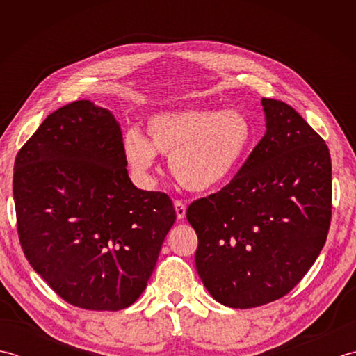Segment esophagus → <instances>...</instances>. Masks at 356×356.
<instances>
[{
	"label": "esophagus",
	"mask_w": 356,
	"mask_h": 356,
	"mask_svg": "<svg viewBox=\"0 0 356 356\" xmlns=\"http://www.w3.org/2000/svg\"><path fill=\"white\" fill-rule=\"evenodd\" d=\"M174 209H176V216H177L179 220H182V218L186 214V205H185V203L180 202V200H176V202H174Z\"/></svg>",
	"instance_id": "obj_1"
}]
</instances>
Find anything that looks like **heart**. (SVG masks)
<instances>
[{
    "label": "heart",
    "instance_id": "obj_1",
    "mask_svg": "<svg viewBox=\"0 0 356 356\" xmlns=\"http://www.w3.org/2000/svg\"><path fill=\"white\" fill-rule=\"evenodd\" d=\"M148 140L136 130L124 136L128 165L147 177L157 154H170V171L191 193H208L228 184L243 163L254 128L238 110L182 108L151 116Z\"/></svg>",
    "mask_w": 356,
    "mask_h": 356
}]
</instances>
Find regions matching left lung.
<instances>
[{
	"label": "left lung",
	"instance_id": "obj_1",
	"mask_svg": "<svg viewBox=\"0 0 356 356\" xmlns=\"http://www.w3.org/2000/svg\"><path fill=\"white\" fill-rule=\"evenodd\" d=\"M261 105L266 133L236 177L186 211L200 280L236 309L291 292L320 255L332 217L326 142L291 105L266 97Z\"/></svg>",
	"mask_w": 356,
	"mask_h": 356
}]
</instances>
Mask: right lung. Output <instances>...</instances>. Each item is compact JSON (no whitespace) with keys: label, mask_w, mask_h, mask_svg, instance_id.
I'll return each instance as SVG.
<instances>
[{"label":"right lung","mask_w":356,"mask_h":356,"mask_svg":"<svg viewBox=\"0 0 356 356\" xmlns=\"http://www.w3.org/2000/svg\"><path fill=\"white\" fill-rule=\"evenodd\" d=\"M125 166L119 122L90 101L49 115L15 159L26 259L88 311H120L140 297L176 222L168 195L138 190Z\"/></svg>","instance_id":"add662e5"}]
</instances>
